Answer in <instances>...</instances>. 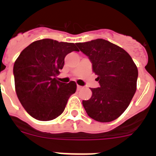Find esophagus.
Returning a JSON list of instances; mask_svg holds the SVG:
<instances>
[{
  "mask_svg": "<svg viewBox=\"0 0 156 156\" xmlns=\"http://www.w3.org/2000/svg\"><path fill=\"white\" fill-rule=\"evenodd\" d=\"M82 88H83V87L80 86V85H77V90H81V89H82Z\"/></svg>",
  "mask_w": 156,
  "mask_h": 156,
  "instance_id": "1",
  "label": "esophagus"
}]
</instances>
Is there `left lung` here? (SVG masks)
Masks as SVG:
<instances>
[{"instance_id":"8db88e82","label":"left lung","mask_w":156,"mask_h":156,"mask_svg":"<svg viewBox=\"0 0 156 156\" xmlns=\"http://www.w3.org/2000/svg\"><path fill=\"white\" fill-rule=\"evenodd\" d=\"M76 44L92 63L100 87L91 88L92 96L83 101L90 118L98 122L115 120L127 108L137 90L138 71L129 54L103 39Z\"/></svg>"}]
</instances>
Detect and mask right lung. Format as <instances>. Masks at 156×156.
Listing matches in <instances>:
<instances>
[{"label":"right lung","mask_w":156,"mask_h":156,"mask_svg":"<svg viewBox=\"0 0 156 156\" xmlns=\"http://www.w3.org/2000/svg\"><path fill=\"white\" fill-rule=\"evenodd\" d=\"M79 51L73 43L43 39L30 44L20 53L13 68L16 94L25 110L34 119L49 121L64 111L76 83H65L56 76L62 69L65 57Z\"/></svg>","instance_id":"right-lung-1"}]
</instances>
